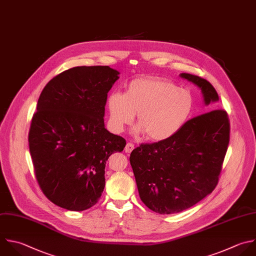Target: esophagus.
Masks as SVG:
<instances>
[{"instance_id": "obj_1", "label": "esophagus", "mask_w": 256, "mask_h": 256, "mask_svg": "<svg viewBox=\"0 0 256 256\" xmlns=\"http://www.w3.org/2000/svg\"><path fill=\"white\" fill-rule=\"evenodd\" d=\"M134 149V145L132 143H127L125 146V152L126 153H131Z\"/></svg>"}]
</instances>
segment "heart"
<instances>
[{"mask_svg": "<svg viewBox=\"0 0 256 256\" xmlns=\"http://www.w3.org/2000/svg\"><path fill=\"white\" fill-rule=\"evenodd\" d=\"M109 122L115 132L130 125L138 114L137 132L159 142L176 135L187 123L194 109L189 90L158 77L136 78L126 92H112L107 98Z\"/></svg>", "mask_w": 256, "mask_h": 256, "instance_id": "b5f03b06", "label": "heart"}]
</instances>
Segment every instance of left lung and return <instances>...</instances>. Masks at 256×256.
Masks as SVG:
<instances>
[{
  "label": "left lung",
  "instance_id": "obj_1",
  "mask_svg": "<svg viewBox=\"0 0 256 256\" xmlns=\"http://www.w3.org/2000/svg\"><path fill=\"white\" fill-rule=\"evenodd\" d=\"M202 92L205 105L219 100L205 79L182 73ZM226 111L211 110L187 121L170 139L141 144L130 155L142 202L159 214L181 212L195 205L216 187L229 144Z\"/></svg>",
  "mask_w": 256,
  "mask_h": 256
}]
</instances>
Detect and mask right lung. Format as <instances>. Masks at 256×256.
I'll return each mask as SVG.
<instances>
[{"label": "right lung", "mask_w": 256, "mask_h": 256, "mask_svg": "<svg viewBox=\"0 0 256 256\" xmlns=\"http://www.w3.org/2000/svg\"><path fill=\"white\" fill-rule=\"evenodd\" d=\"M109 66L74 67L43 89L29 131L37 181L57 206L83 211L105 187V166L126 141L104 124L107 94L119 79Z\"/></svg>", "instance_id": "right-lung-1"}]
</instances>
